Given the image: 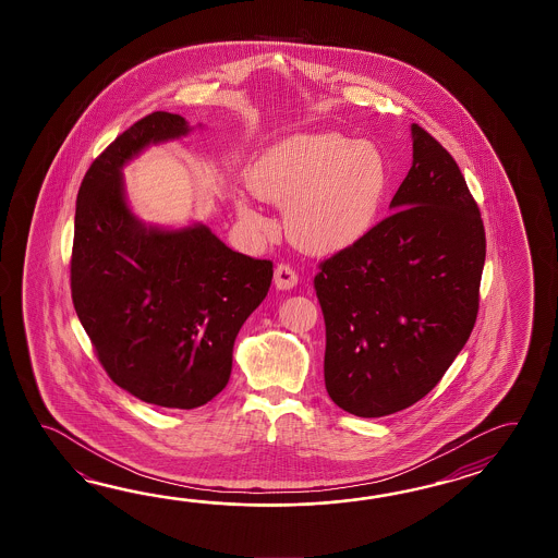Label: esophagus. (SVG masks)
I'll list each match as a JSON object with an SVG mask.
<instances>
[{"instance_id":"34e87169","label":"esophagus","mask_w":558,"mask_h":558,"mask_svg":"<svg viewBox=\"0 0 558 558\" xmlns=\"http://www.w3.org/2000/svg\"><path fill=\"white\" fill-rule=\"evenodd\" d=\"M274 281L275 287H277L279 291H289V289L295 287L296 281H299V275L295 274L293 267L281 263V265L275 267Z\"/></svg>"}]
</instances>
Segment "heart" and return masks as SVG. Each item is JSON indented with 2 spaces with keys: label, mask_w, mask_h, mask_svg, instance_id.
I'll list each match as a JSON object with an SVG mask.
<instances>
[{
  "label": "heart",
  "mask_w": 558,
  "mask_h": 558,
  "mask_svg": "<svg viewBox=\"0 0 558 558\" xmlns=\"http://www.w3.org/2000/svg\"><path fill=\"white\" fill-rule=\"evenodd\" d=\"M391 183L379 147L337 131L296 133L253 163L250 187L263 202L284 205L287 233L303 250L335 253L367 238L379 221ZM238 214L265 231L269 221L239 193Z\"/></svg>",
  "instance_id": "1"
}]
</instances>
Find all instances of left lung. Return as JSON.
<instances>
[{"mask_svg":"<svg viewBox=\"0 0 558 558\" xmlns=\"http://www.w3.org/2000/svg\"><path fill=\"white\" fill-rule=\"evenodd\" d=\"M413 166L392 214L319 265L325 387L356 416L392 415L442 379L473 331L486 239L451 154L411 125Z\"/></svg>","mask_w":558,"mask_h":558,"instance_id":"left-lung-1","label":"left lung"}]
</instances>
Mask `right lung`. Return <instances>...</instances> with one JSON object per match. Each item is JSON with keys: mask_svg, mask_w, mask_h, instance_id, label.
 Returning <instances> with one entry per match:
<instances>
[{"mask_svg": "<svg viewBox=\"0 0 558 558\" xmlns=\"http://www.w3.org/2000/svg\"><path fill=\"white\" fill-rule=\"evenodd\" d=\"M190 131L167 111L140 119L87 169L75 205V313L111 380L167 409L226 389L239 329L274 279V263L229 250L203 223L163 229L131 211L123 166Z\"/></svg>", "mask_w": 558, "mask_h": 558, "instance_id": "add662e5", "label": "right lung"}]
</instances>
